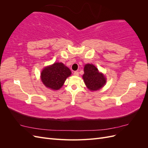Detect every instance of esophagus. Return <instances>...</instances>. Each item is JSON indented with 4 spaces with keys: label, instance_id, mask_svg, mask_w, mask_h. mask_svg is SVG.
I'll return each instance as SVG.
<instances>
[{
    "label": "esophagus",
    "instance_id": "34e87169",
    "mask_svg": "<svg viewBox=\"0 0 148 148\" xmlns=\"http://www.w3.org/2000/svg\"><path fill=\"white\" fill-rule=\"evenodd\" d=\"M73 75L75 76H78L79 75V72H78V71H74Z\"/></svg>",
    "mask_w": 148,
    "mask_h": 148
}]
</instances>
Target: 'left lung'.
Returning a JSON list of instances; mask_svg holds the SVG:
<instances>
[{"label":"left lung","mask_w":148,"mask_h":148,"mask_svg":"<svg viewBox=\"0 0 148 148\" xmlns=\"http://www.w3.org/2000/svg\"><path fill=\"white\" fill-rule=\"evenodd\" d=\"M83 78L86 86L91 91H96L101 88L106 82L104 75L101 73L92 64L85 65Z\"/></svg>","instance_id":"8db88e82"}]
</instances>
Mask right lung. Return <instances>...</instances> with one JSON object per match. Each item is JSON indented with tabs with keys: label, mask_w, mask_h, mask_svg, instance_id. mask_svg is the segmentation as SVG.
<instances>
[{
	"label": "right lung",
	"mask_w": 148,
	"mask_h": 148,
	"mask_svg": "<svg viewBox=\"0 0 148 148\" xmlns=\"http://www.w3.org/2000/svg\"><path fill=\"white\" fill-rule=\"evenodd\" d=\"M71 73L70 70L62 63H55L43 69L41 78L47 88L58 90L63 86L65 79Z\"/></svg>",
	"instance_id": "1"
}]
</instances>
